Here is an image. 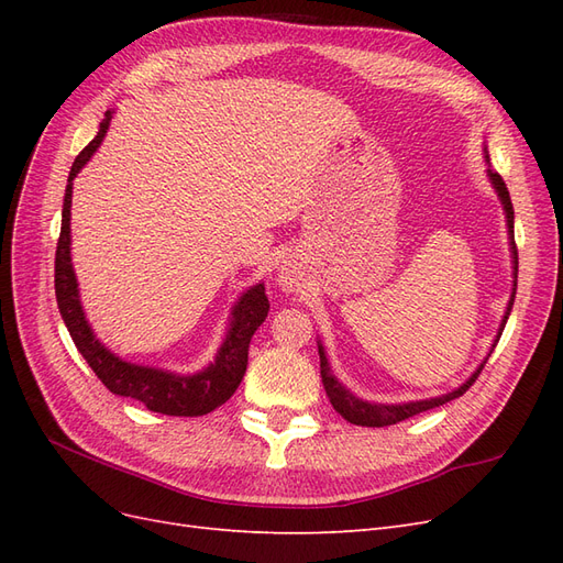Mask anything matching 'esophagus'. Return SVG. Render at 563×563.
<instances>
[{
  "label": "esophagus",
  "mask_w": 563,
  "mask_h": 563,
  "mask_svg": "<svg viewBox=\"0 0 563 563\" xmlns=\"http://www.w3.org/2000/svg\"><path fill=\"white\" fill-rule=\"evenodd\" d=\"M282 286L286 288V291H294V288L298 286V279H296V272L294 269L284 267V272H282Z\"/></svg>",
  "instance_id": "1"
}]
</instances>
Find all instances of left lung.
<instances>
[{
  "label": "left lung",
  "instance_id": "1",
  "mask_svg": "<svg viewBox=\"0 0 563 563\" xmlns=\"http://www.w3.org/2000/svg\"><path fill=\"white\" fill-rule=\"evenodd\" d=\"M488 176H490V183L493 187H496V192L503 201L505 207V213H507V228H509V244H512V253H515V272L519 269V258H517V244H515V209H512V199H509V192H507V185L503 180V176L498 172H493V168H488ZM517 286V284H515ZM515 305V294L512 298H509V305H507V314L503 319V327H500V333L498 338L503 335V329L507 323V317H509V310H512ZM319 362H321V380H323V389H327V397L331 399L335 411L343 416L347 422H354V424H362V428H387V424H397L406 418H413L422 411H430V408H437V406H444L446 401L455 399V397H463L465 391L474 385V380L479 378V373L484 368V364L474 371V376L465 383L460 385L455 391H449V395L444 397H437V399H424V401H411V404H368V401H362L356 399L354 395H350V391L340 385L333 373L329 368V362H327V354H323V350L319 347Z\"/></svg>",
  "mask_w": 563,
  "mask_h": 563
}]
</instances>
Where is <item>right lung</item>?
<instances>
[{
	"label": "right lung",
	"mask_w": 563,
	"mask_h": 563,
	"mask_svg": "<svg viewBox=\"0 0 563 563\" xmlns=\"http://www.w3.org/2000/svg\"><path fill=\"white\" fill-rule=\"evenodd\" d=\"M112 112H106V119L100 122L98 135L84 147L67 176L65 199H63V220H60V236L56 246V300L58 310L70 331L77 350L84 360L93 368L98 380L103 383L112 395L129 397L147 406L150 411L164 416H207L220 404H225L234 389L240 387L246 364H249V343L255 329L261 327L267 317L269 302L265 296V286H253L249 294L242 296L240 305L232 312V323L223 347H220L216 362L197 373V376H174L159 368L135 366L122 362L110 350L98 343L91 327L84 319V310L79 302L75 269L70 263V203H73V180L79 174V168L91 159L98 150L103 135L108 133Z\"/></svg>",
	"instance_id": "1"
}]
</instances>
